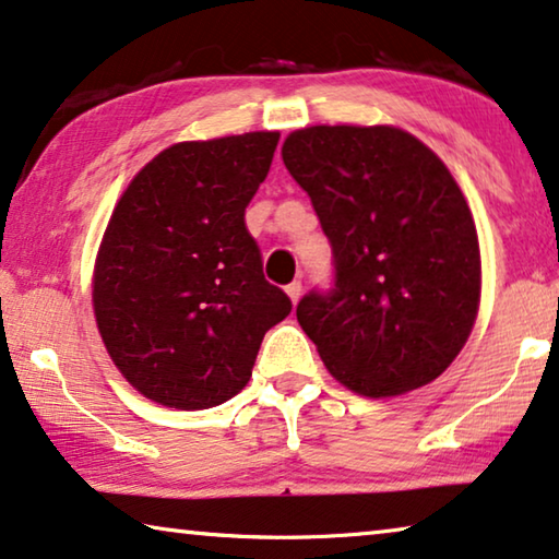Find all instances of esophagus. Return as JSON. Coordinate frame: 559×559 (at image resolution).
Wrapping results in <instances>:
<instances>
[{
  "mask_svg": "<svg viewBox=\"0 0 559 559\" xmlns=\"http://www.w3.org/2000/svg\"><path fill=\"white\" fill-rule=\"evenodd\" d=\"M286 294H288L290 301L298 304V298H301V294H304V286H301V281H294V283H288V286H286Z\"/></svg>",
  "mask_w": 559,
  "mask_h": 559,
  "instance_id": "34e87169",
  "label": "esophagus"
}]
</instances>
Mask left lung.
I'll return each instance as SVG.
<instances>
[{
    "label": "left lung",
    "mask_w": 559,
    "mask_h": 559,
    "mask_svg": "<svg viewBox=\"0 0 559 559\" xmlns=\"http://www.w3.org/2000/svg\"><path fill=\"white\" fill-rule=\"evenodd\" d=\"M281 155L331 243L333 286L296 308L331 377L373 399L435 381L469 338L481 290L477 228L452 173L389 124L304 128Z\"/></svg>",
    "instance_id": "obj_1"
}]
</instances>
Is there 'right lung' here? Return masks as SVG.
<instances>
[{
	"label": "right lung",
	"mask_w": 559,
	"mask_h": 559,
	"mask_svg": "<svg viewBox=\"0 0 559 559\" xmlns=\"http://www.w3.org/2000/svg\"><path fill=\"white\" fill-rule=\"evenodd\" d=\"M278 138L173 145L115 205L95 263V319L122 377L157 404L228 402L251 379L265 331L290 313L246 228Z\"/></svg>",
	"instance_id": "1"
}]
</instances>
